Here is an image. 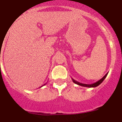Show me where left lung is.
<instances>
[{
	"label": "left lung",
	"instance_id": "8db88e82",
	"mask_svg": "<svg viewBox=\"0 0 122 122\" xmlns=\"http://www.w3.org/2000/svg\"><path fill=\"white\" fill-rule=\"evenodd\" d=\"M107 74H108V72L105 75V76H104V77H103V78H101V79L100 80L97 81L96 82V83H93V84H83V83H80V82L76 81V80H74L73 78H72V81H73L74 83H75V84L78 85V86H83V87H89V88H91V87H97V86H99V85L101 83H102V82L103 81V80H104L105 79V78L107 77Z\"/></svg>",
	"mask_w": 122,
	"mask_h": 122
}]
</instances>
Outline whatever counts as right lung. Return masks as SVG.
<instances>
[{
  "label": "right lung",
  "instance_id": "add662e5",
  "mask_svg": "<svg viewBox=\"0 0 122 122\" xmlns=\"http://www.w3.org/2000/svg\"><path fill=\"white\" fill-rule=\"evenodd\" d=\"M45 84H44V85H43V86H45ZM41 86V87H42V86Z\"/></svg>",
  "mask_w": 122,
  "mask_h": 122
}]
</instances>
